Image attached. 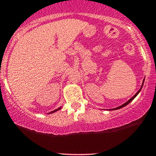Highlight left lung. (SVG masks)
Here are the masks:
<instances>
[{"label": "left lung", "instance_id": "left-lung-1", "mask_svg": "<svg viewBox=\"0 0 156 156\" xmlns=\"http://www.w3.org/2000/svg\"><path fill=\"white\" fill-rule=\"evenodd\" d=\"M143 83H144V82H143ZM142 86H143V84H142ZM142 86H141V87H142ZM141 87H140V89H141ZM140 90H138V91H137V93L135 94H134V96H133V97H132V98H131L129 99V101H126V103H124V104H123V105H122L119 106V107H117V108H114V109H115H115H119V108H122V107H124V106H126V105H128V104H129V102H130V101H132V100H133V98H135V97H136V96H137V94H138V93H139V92H140Z\"/></svg>", "mask_w": 156, "mask_h": 156}]
</instances>
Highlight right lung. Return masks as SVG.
Here are the masks:
<instances>
[{
  "label": "right lung",
  "mask_w": 156,
  "mask_h": 156,
  "mask_svg": "<svg viewBox=\"0 0 156 156\" xmlns=\"http://www.w3.org/2000/svg\"><path fill=\"white\" fill-rule=\"evenodd\" d=\"M59 109H61V108H58L57 109H55V110H54V111H52V112H51L50 113H52V112H56V111H58V110H59Z\"/></svg>",
  "instance_id": "1"
}]
</instances>
